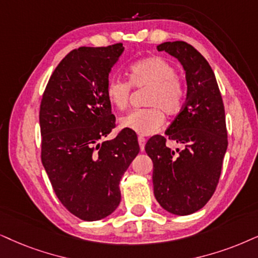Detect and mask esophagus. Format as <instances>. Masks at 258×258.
Listing matches in <instances>:
<instances>
[{
	"label": "esophagus",
	"instance_id": "1",
	"mask_svg": "<svg viewBox=\"0 0 258 258\" xmlns=\"http://www.w3.org/2000/svg\"><path fill=\"white\" fill-rule=\"evenodd\" d=\"M138 143H139V146H140V150H144L145 148V143H146V139L144 137H138Z\"/></svg>",
	"mask_w": 258,
	"mask_h": 258
}]
</instances>
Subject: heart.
<instances>
[{
	"label": "heart",
	"mask_w": 258,
	"mask_h": 258,
	"mask_svg": "<svg viewBox=\"0 0 258 258\" xmlns=\"http://www.w3.org/2000/svg\"><path fill=\"white\" fill-rule=\"evenodd\" d=\"M132 87L148 88L144 105L149 107L126 114L120 119V125L137 135H153L164 123L163 112L175 115L183 107L184 84L174 65L162 57H149L132 63L128 68V82L118 77L109 78L106 84L107 100L116 109H126Z\"/></svg>",
	"instance_id": "heart-1"
}]
</instances>
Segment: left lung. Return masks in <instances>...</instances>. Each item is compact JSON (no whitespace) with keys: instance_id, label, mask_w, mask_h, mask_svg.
Here are the masks:
<instances>
[{"instance_id":"1","label":"left lung","mask_w":258,"mask_h":258,"mask_svg":"<svg viewBox=\"0 0 258 258\" xmlns=\"http://www.w3.org/2000/svg\"><path fill=\"white\" fill-rule=\"evenodd\" d=\"M177 58L187 80V100L165 131L181 149L168 148L167 138L153 136L145 151L153 162V194L165 211L188 216L205 206L219 182L227 130L225 108L213 70L204 56L185 41L157 46Z\"/></svg>"}]
</instances>
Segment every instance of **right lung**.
Masks as SVG:
<instances>
[{"mask_svg": "<svg viewBox=\"0 0 258 258\" xmlns=\"http://www.w3.org/2000/svg\"><path fill=\"white\" fill-rule=\"evenodd\" d=\"M121 42L70 51L48 80L39 110L41 162L61 205L82 220L109 216L121 200L119 182L139 153L137 135L112 140L115 116L106 96Z\"/></svg>", "mask_w": 258, "mask_h": 258, "instance_id": "1", "label": "right lung"}]
</instances>
